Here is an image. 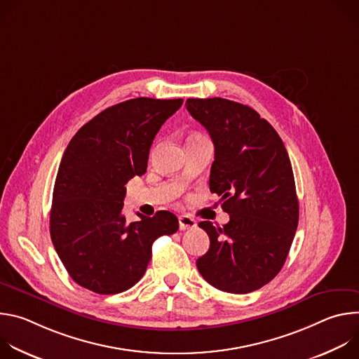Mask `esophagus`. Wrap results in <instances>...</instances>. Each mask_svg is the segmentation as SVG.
Masks as SVG:
<instances>
[{
	"instance_id": "obj_1",
	"label": "esophagus",
	"mask_w": 359,
	"mask_h": 359,
	"mask_svg": "<svg viewBox=\"0 0 359 359\" xmlns=\"http://www.w3.org/2000/svg\"><path fill=\"white\" fill-rule=\"evenodd\" d=\"M179 227L180 230H189L196 227V220L187 215H182L179 216Z\"/></svg>"
}]
</instances>
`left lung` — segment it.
Wrapping results in <instances>:
<instances>
[{
    "label": "left lung",
    "mask_w": 359,
    "mask_h": 359,
    "mask_svg": "<svg viewBox=\"0 0 359 359\" xmlns=\"http://www.w3.org/2000/svg\"><path fill=\"white\" fill-rule=\"evenodd\" d=\"M189 114L215 143L210 191L230 222H200L210 238L197 259L213 287L247 294L283 269L298 226V198L287 149L276 129L250 107L223 97L187 99Z\"/></svg>",
    "instance_id": "obj_1"
}]
</instances>
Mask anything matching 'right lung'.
Masks as SVG:
<instances>
[{
    "mask_svg": "<svg viewBox=\"0 0 359 359\" xmlns=\"http://www.w3.org/2000/svg\"><path fill=\"white\" fill-rule=\"evenodd\" d=\"M183 99L136 97L97 114L71 139L53 193L49 231L71 278L96 294L133 287L151 259V244L179 230L161 210L128 223L125 184L144 175L153 139Z\"/></svg>",
    "mask_w": 359,
    "mask_h": 359,
    "instance_id": "right-lung-1",
    "label": "right lung"
}]
</instances>
